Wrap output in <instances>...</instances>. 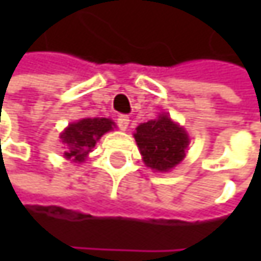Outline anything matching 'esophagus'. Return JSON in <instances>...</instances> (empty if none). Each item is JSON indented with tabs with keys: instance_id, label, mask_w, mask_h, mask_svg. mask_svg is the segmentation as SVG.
Wrapping results in <instances>:
<instances>
[{
	"instance_id": "1",
	"label": "esophagus",
	"mask_w": 261,
	"mask_h": 261,
	"mask_svg": "<svg viewBox=\"0 0 261 261\" xmlns=\"http://www.w3.org/2000/svg\"><path fill=\"white\" fill-rule=\"evenodd\" d=\"M116 122H118V127L121 128L122 131H125L128 128V124H130V118L127 116V115H119L118 116V119H116Z\"/></svg>"
}]
</instances>
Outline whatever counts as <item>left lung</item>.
Returning <instances> with one entry per match:
<instances>
[{"label": "left lung", "instance_id": "1", "mask_svg": "<svg viewBox=\"0 0 261 261\" xmlns=\"http://www.w3.org/2000/svg\"><path fill=\"white\" fill-rule=\"evenodd\" d=\"M145 165L159 172H168L186 157L189 134L168 115L140 124L134 133Z\"/></svg>", "mask_w": 261, "mask_h": 261}]
</instances>
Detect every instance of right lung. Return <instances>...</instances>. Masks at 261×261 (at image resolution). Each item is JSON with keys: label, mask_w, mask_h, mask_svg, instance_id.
Returning <instances> with one entry per match:
<instances>
[{"label": "right lung", "mask_w": 261, "mask_h": 261, "mask_svg": "<svg viewBox=\"0 0 261 261\" xmlns=\"http://www.w3.org/2000/svg\"><path fill=\"white\" fill-rule=\"evenodd\" d=\"M115 122L109 118H84L79 122H72L60 134L62 142L68 146L65 159L75 163L84 162L87 154L93 149L96 142L110 130Z\"/></svg>", "instance_id": "right-lung-1"}]
</instances>
